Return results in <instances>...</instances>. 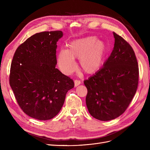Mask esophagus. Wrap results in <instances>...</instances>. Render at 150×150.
<instances>
[{
  "mask_svg": "<svg viewBox=\"0 0 150 150\" xmlns=\"http://www.w3.org/2000/svg\"><path fill=\"white\" fill-rule=\"evenodd\" d=\"M80 84H81V81H80L79 80L76 79V80L74 81V86H79Z\"/></svg>",
  "mask_w": 150,
  "mask_h": 150,
  "instance_id": "esophagus-1",
  "label": "esophagus"
}]
</instances>
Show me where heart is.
<instances>
[{
    "mask_svg": "<svg viewBox=\"0 0 150 150\" xmlns=\"http://www.w3.org/2000/svg\"><path fill=\"white\" fill-rule=\"evenodd\" d=\"M106 45L94 36L74 40L58 54V64L61 71L71 74L76 68L74 59H79L80 66L85 72L94 73L101 66L107 53Z\"/></svg>",
    "mask_w": 150,
    "mask_h": 150,
    "instance_id": "b5f03b06",
    "label": "heart"
}]
</instances>
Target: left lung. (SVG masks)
<instances>
[{
    "label": "left lung",
    "instance_id": "1",
    "mask_svg": "<svg viewBox=\"0 0 150 150\" xmlns=\"http://www.w3.org/2000/svg\"><path fill=\"white\" fill-rule=\"evenodd\" d=\"M115 46L103 67L84 81L86 103L90 115L101 121L114 120L129 105L137 92L139 68L133 49L113 33Z\"/></svg>",
    "mask_w": 150,
    "mask_h": 150
}]
</instances>
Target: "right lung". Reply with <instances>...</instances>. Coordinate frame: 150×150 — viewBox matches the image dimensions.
<instances>
[{"instance_id": "add662e5", "label": "right lung", "mask_w": 150, "mask_h": 150, "mask_svg": "<svg viewBox=\"0 0 150 150\" xmlns=\"http://www.w3.org/2000/svg\"><path fill=\"white\" fill-rule=\"evenodd\" d=\"M61 30L30 36L17 47L11 66L9 83L26 115L48 120L60 111L74 81L56 68L57 42Z\"/></svg>"}]
</instances>
